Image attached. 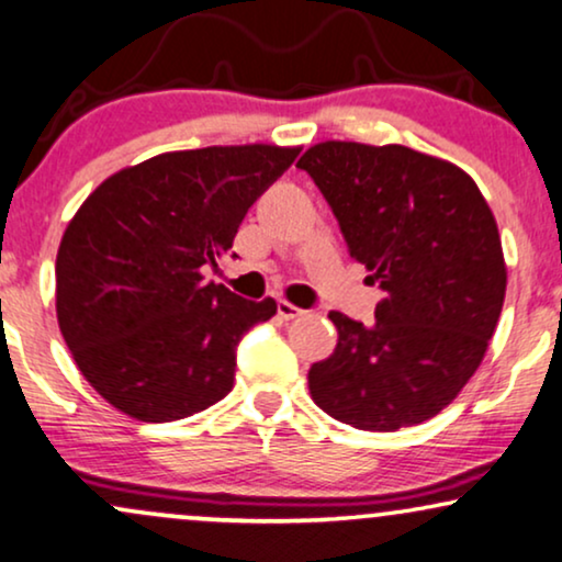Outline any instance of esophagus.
Listing matches in <instances>:
<instances>
[{
	"label": "esophagus",
	"instance_id": "34e87169",
	"mask_svg": "<svg viewBox=\"0 0 562 562\" xmlns=\"http://www.w3.org/2000/svg\"><path fill=\"white\" fill-rule=\"evenodd\" d=\"M277 314H280V318H285V322H290V318L303 316L305 311L297 308V305H293V303H288V301H280V303H277Z\"/></svg>",
	"mask_w": 562,
	"mask_h": 562
}]
</instances>
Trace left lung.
Wrapping results in <instances>:
<instances>
[{"label":"left lung","instance_id":"obj_1","mask_svg":"<svg viewBox=\"0 0 562 562\" xmlns=\"http://www.w3.org/2000/svg\"><path fill=\"white\" fill-rule=\"evenodd\" d=\"M297 168L383 290L373 326L331 311L339 339L311 366V396L360 430L430 420L480 368L506 297L485 196L461 168L402 145L322 142Z\"/></svg>","mask_w":562,"mask_h":562}]
</instances>
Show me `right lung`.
Instances as JSON below:
<instances>
[{
  "label": "right lung",
  "mask_w": 562,
  "mask_h": 562,
  "mask_svg": "<svg viewBox=\"0 0 562 562\" xmlns=\"http://www.w3.org/2000/svg\"><path fill=\"white\" fill-rule=\"evenodd\" d=\"M297 147L162 153L105 179L56 254V318L85 379L142 423L183 420L233 389L248 329L277 314L204 280ZM236 257V254H233Z\"/></svg>",
  "instance_id": "right-lung-1"
}]
</instances>
